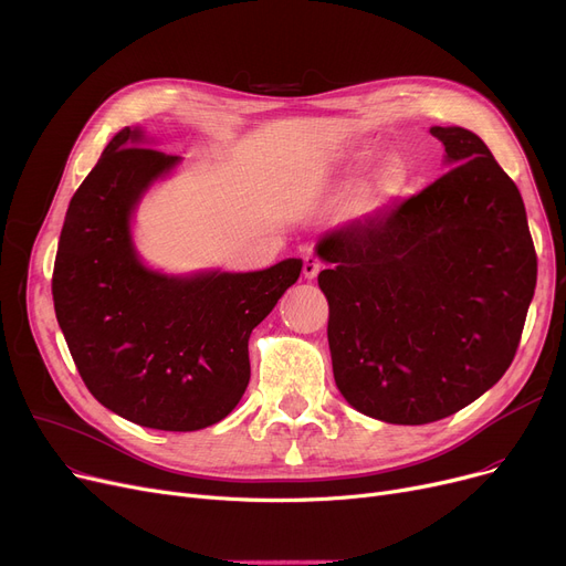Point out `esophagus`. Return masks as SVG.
<instances>
[{"label":"esophagus","instance_id":"obj_1","mask_svg":"<svg viewBox=\"0 0 566 566\" xmlns=\"http://www.w3.org/2000/svg\"><path fill=\"white\" fill-rule=\"evenodd\" d=\"M319 268H322L319 260H317L315 255H308V258L304 260V276H306V279H315V276L319 274Z\"/></svg>","mask_w":566,"mask_h":566}]
</instances>
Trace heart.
I'll return each instance as SVG.
<instances>
[{"label":"heart","mask_w":566,"mask_h":566,"mask_svg":"<svg viewBox=\"0 0 566 566\" xmlns=\"http://www.w3.org/2000/svg\"><path fill=\"white\" fill-rule=\"evenodd\" d=\"M373 150H365L356 157V166H363L365 161L373 159ZM407 180H409V174H407V166L400 161V159H388L381 164V169L377 171L375 180L370 182V187L365 189V201H368L370 206H379L384 201H388V198L397 196L400 191H405L407 187Z\"/></svg>","instance_id":"b5f03b06"}]
</instances>
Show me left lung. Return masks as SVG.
<instances>
[{"label":"left lung","instance_id":"8db88e82","mask_svg":"<svg viewBox=\"0 0 566 566\" xmlns=\"http://www.w3.org/2000/svg\"><path fill=\"white\" fill-rule=\"evenodd\" d=\"M429 132L457 166L317 242L336 386L356 411L392 424L448 418L501 379L537 285L514 180L471 129Z\"/></svg>","mask_w":566,"mask_h":566}]
</instances>
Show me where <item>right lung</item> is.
<instances>
[{"mask_svg": "<svg viewBox=\"0 0 566 566\" xmlns=\"http://www.w3.org/2000/svg\"><path fill=\"white\" fill-rule=\"evenodd\" d=\"M123 127L71 198L52 296L59 326L95 400L150 429L196 431L238 407L251 379L249 336L302 274L270 270L166 276L129 235L146 189L180 161Z\"/></svg>", "mask_w": 566, "mask_h": 566, "instance_id": "obj_1", "label": "right lung"}]
</instances>
